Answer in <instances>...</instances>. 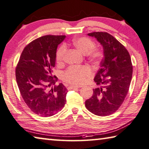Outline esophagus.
Here are the masks:
<instances>
[{
	"label": "esophagus",
	"instance_id": "esophagus-1",
	"mask_svg": "<svg viewBox=\"0 0 149 149\" xmlns=\"http://www.w3.org/2000/svg\"><path fill=\"white\" fill-rule=\"evenodd\" d=\"M80 88V86H70L69 87V89H77V88Z\"/></svg>",
	"mask_w": 149,
	"mask_h": 149
}]
</instances>
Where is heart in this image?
I'll use <instances>...</instances> for the list:
<instances>
[{"instance_id": "heart-1", "label": "heart", "mask_w": 149, "mask_h": 149, "mask_svg": "<svg viewBox=\"0 0 149 149\" xmlns=\"http://www.w3.org/2000/svg\"><path fill=\"white\" fill-rule=\"evenodd\" d=\"M72 44L82 53L88 54V57L92 61H97L102 56V52L100 49H92L94 47L95 44L89 38L79 37L75 38L73 40ZM66 53L67 46L65 44H62L56 53V61L58 63L61 64L63 62ZM91 74L92 70L87 66L70 67L63 72L61 77L63 80L66 82L74 85H81L84 84Z\"/></svg>"}]
</instances>
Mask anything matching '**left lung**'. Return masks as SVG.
<instances>
[{
	"mask_svg": "<svg viewBox=\"0 0 149 149\" xmlns=\"http://www.w3.org/2000/svg\"><path fill=\"white\" fill-rule=\"evenodd\" d=\"M103 46V59L94 81L99 87L93 89L92 97L85 102L88 111L97 116H108L118 110L124 102L131 83L133 67L126 48L105 32L88 34Z\"/></svg>",
	"mask_w": 149,
	"mask_h": 149,
	"instance_id": "obj_1",
	"label": "left lung"
}]
</instances>
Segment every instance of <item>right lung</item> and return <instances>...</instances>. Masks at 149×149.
<instances>
[{
	"label": "right lung",
	"instance_id": "obj_1",
	"mask_svg": "<svg viewBox=\"0 0 149 149\" xmlns=\"http://www.w3.org/2000/svg\"><path fill=\"white\" fill-rule=\"evenodd\" d=\"M65 35H46L25 47L19 57L15 77L21 95L28 107L39 116L48 117L61 111L66 103L67 88L52 76L57 48Z\"/></svg>",
	"mask_w": 149,
	"mask_h": 149
}]
</instances>
